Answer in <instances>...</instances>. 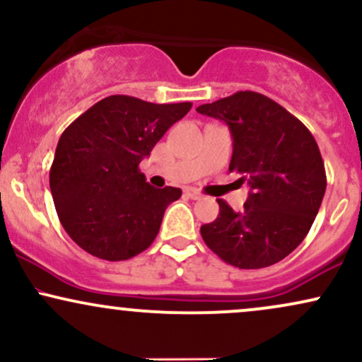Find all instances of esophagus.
Instances as JSON below:
<instances>
[{
    "mask_svg": "<svg viewBox=\"0 0 362 362\" xmlns=\"http://www.w3.org/2000/svg\"><path fill=\"white\" fill-rule=\"evenodd\" d=\"M185 195H187V197L194 199V201H197V199L202 197V194L199 192V190H195V189H185Z\"/></svg>",
    "mask_w": 362,
    "mask_h": 362,
    "instance_id": "obj_1",
    "label": "esophagus"
}]
</instances>
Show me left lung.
I'll use <instances>...</instances> for the list:
<instances>
[{"mask_svg": "<svg viewBox=\"0 0 362 362\" xmlns=\"http://www.w3.org/2000/svg\"><path fill=\"white\" fill-rule=\"evenodd\" d=\"M197 112L230 127V172L250 185L240 213L218 199L219 214L202 224V238L235 267L277 264L308 235L325 195L327 175L317 141L301 120L255 91H236Z\"/></svg>", "mask_w": 362, "mask_h": 362, "instance_id": "left-lung-1", "label": "left lung"}]
</instances>
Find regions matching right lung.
Segmentation results:
<instances>
[{"label":"right lung","instance_id":"add662e5","mask_svg":"<svg viewBox=\"0 0 362 362\" xmlns=\"http://www.w3.org/2000/svg\"><path fill=\"white\" fill-rule=\"evenodd\" d=\"M190 107L112 95L62 132L49 185L62 228L78 247L119 262L153 243L182 190L151 187L139 163Z\"/></svg>","mask_w":362,"mask_h":362}]
</instances>
